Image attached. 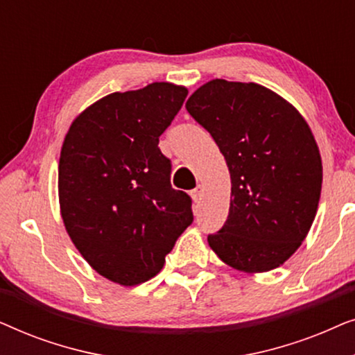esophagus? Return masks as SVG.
<instances>
[{"label": "esophagus", "instance_id": "1", "mask_svg": "<svg viewBox=\"0 0 355 355\" xmlns=\"http://www.w3.org/2000/svg\"><path fill=\"white\" fill-rule=\"evenodd\" d=\"M191 196H192V198H193V202H198L202 198V196H203V189H202V186L200 184H198V186L193 189V191L191 192Z\"/></svg>", "mask_w": 355, "mask_h": 355}]
</instances>
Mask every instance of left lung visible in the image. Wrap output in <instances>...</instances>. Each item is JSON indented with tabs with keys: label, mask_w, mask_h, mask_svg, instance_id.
<instances>
[{
	"label": "left lung",
	"mask_w": 355,
	"mask_h": 355,
	"mask_svg": "<svg viewBox=\"0 0 355 355\" xmlns=\"http://www.w3.org/2000/svg\"><path fill=\"white\" fill-rule=\"evenodd\" d=\"M231 174V205L215 254L247 273L283 265L307 236L322 192V158L312 130L288 101L259 84L215 79L187 100Z\"/></svg>",
	"instance_id": "8db88e82"
}]
</instances>
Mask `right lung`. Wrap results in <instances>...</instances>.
Returning <instances> with one entry per match:
<instances>
[{"label": "right lung", "mask_w": 355, "mask_h": 355, "mask_svg": "<svg viewBox=\"0 0 355 355\" xmlns=\"http://www.w3.org/2000/svg\"><path fill=\"white\" fill-rule=\"evenodd\" d=\"M187 89L155 82L87 108L61 148V216L92 268L123 286L145 283L192 225V198L171 187L158 147Z\"/></svg>", "instance_id": "obj_1"}]
</instances>
